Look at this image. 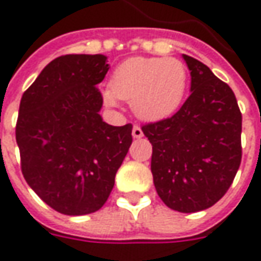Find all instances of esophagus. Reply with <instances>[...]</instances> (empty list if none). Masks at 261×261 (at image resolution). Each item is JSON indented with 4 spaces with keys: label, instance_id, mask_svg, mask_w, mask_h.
Masks as SVG:
<instances>
[{
    "label": "esophagus",
    "instance_id": "34e87169",
    "mask_svg": "<svg viewBox=\"0 0 261 261\" xmlns=\"http://www.w3.org/2000/svg\"><path fill=\"white\" fill-rule=\"evenodd\" d=\"M132 135H134V138H142L144 132H142L141 126H138V125L134 126V129H132Z\"/></svg>",
    "mask_w": 261,
    "mask_h": 261
}]
</instances>
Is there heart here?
I'll use <instances>...</instances> for the list:
<instances>
[{
    "mask_svg": "<svg viewBox=\"0 0 261 261\" xmlns=\"http://www.w3.org/2000/svg\"><path fill=\"white\" fill-rule=\"evenodd\" d=\"M187 87V69L175 58H130L113 71L110 88L103 91L107 105L119 98L132 103L144 120H160L173 115Z\"/></svg>",
    "mask_w": 261,
    "mask_h": 261,
    "instance_id": "1",
    "label": "heart"
}]
</instances>
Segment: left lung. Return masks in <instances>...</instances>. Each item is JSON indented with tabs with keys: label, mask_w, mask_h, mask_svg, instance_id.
Listing matches in <instances>:
<instances>
[{
	"label": "left lung",
	"mask_w": 261,
	"mask_h": 261,
	"mask_svg": "<svg viewBox=\"0 0 261 261\" xmlns=\"http://www.w3.org/2000/svg\"><path fill=\"white\" fill-rule=\"evenodd\" d=\"M192 93L171 117L142 126L152 145L151 171L168 207L192 214L225 195L241 164L243 116L231 87L183 55Z\"/></svg>",
	"instance_id": "obj_1"
}]
</instances>
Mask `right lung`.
<instances>
[{
    "instance_id": "right-lung-1",
    "label": "right lung",
    "mask_w": 261,
    "mask_h": 261,
    "mask_svg": "<svg viewBox=\"0 0 261 261\" xmlns=\"http://www.w3.org/2000/svg\"><path fill=\"white\" fill-rule=\"evenodd\" d=\"M105 55H64L24 91L15 126L21 173L46 205L64 215L98 211L132 144V125L103 122L97 86Z\"/></svg>"
}]
</instances>
